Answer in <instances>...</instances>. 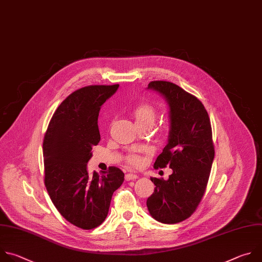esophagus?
<instances>
[{
	"label": "esophagus",
	"instance_id": "obj_1",
	"mask_svg": "<svg viewBox=\"0 0 262 262\" xmlns=\"http://www.w3.org/2000/svg\"><path fill=\"white\" fill-rule=\"evenodd\" d=\"M137 178H138V176H137V174H135V173H127V174L125 176V180H126V181L136 180Z\"/></svg>",
	"mask_w": 262,
	"mask_h": 262
}]
</instances>
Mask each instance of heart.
<instances>
[{
  "label": "heart",
  "mask_w": 262,
  "mask_h": 262,
  "mask_svg": "<svg viewBox=\"0 0 262 262\" xmlns=\"http://www.w3.org/2000/svg\"><path fill=\"white\" fill-rule=\"evenodd\" d=\"M132 116L135 120L136 125L137 124H148L152 125L156 121L157 118V112L155 107L148 103H141L139 105L133 108L132 111ZM127 161L132 165V166H139L141 164V158L138 157L137 155L131 154L128 156Z\"/></svg>",
  "instance_id": "b5f03b06"
}]
</instances>
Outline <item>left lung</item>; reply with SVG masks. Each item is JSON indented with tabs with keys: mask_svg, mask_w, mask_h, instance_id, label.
Listing matches in <instances>:
<instances>
[{
	"mask_svg": "<svg viewBox=\"0 0 262 262\" xmlns=\"http://www.w3.org/2000/svg\"><path fill=\"white\" fill-rule=\"evenodd\" d=\"M147 90L159 93L169 108V134L155 168L169 166L168 180L150 178L154 193L147 198L149 215L164 224L189 218L198 206L215 157L212 126L203 104L169 81H151Z\"/></svg>",
	"mask_w": 262,
	"mask_h": 262,
	"instance_id": "obj_1",
	"label": "left lung"
}]
</instances>
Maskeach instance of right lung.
<instances>
[{
    "instance_id": "1",
    "label": "right lung",
    "mask_w": 262,
    "mask_h": 262,
    "mask_svg": "<svg viewBox=\"0 0 262 262\" xmlns=\"http://www.w3.org/2000/svg\"><path fill=\"white\" fill-rule=\"evenodd\" d=\"M118 89L119 84L89 85L73 92L57 108L44 136L46 190L60 214L81 229L103 223L114 192L124 182L118 167L101 177L88 171L92 148L100 141V108Z\"/></svg>"
}]
</instances>
